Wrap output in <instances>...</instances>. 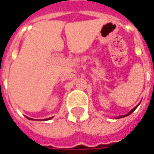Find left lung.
Wrapping results in <instances>:
<instances>
[{"mask_svg": "<svg viewBox=\"0 0 154 154\" xmlns=\"http://www.w3.org/2000/svg\"><path fill=\"white\" fill-rule=\"evenodd\" d=\"M138 106H139V105H138ZM138 106H136V107H134V109H132V110H130V111H129V113L127 114V115H125V116H119V117H118V118H122V117H125V116H129V115H130V114L132 113L133 111H134V110H135L136 108H137V107H138Z\"/></svg>", "mask_w": 154, "mask_h": 154, "instance_id": "1", "label": "left lung"}]
</instances>
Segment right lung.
I'll list each match as a JSON object with an SVG mask.
<instances>
[{
	"label": "right lung",
	"instance_id": "obj_1",
	"mask_svg": "<svg viewBox=\"0 0 154 154\" xmlns=\"http://www.w3.org/2000/svg\"><path fill=\"white\" fill-rule=\"evenodd\" d=\"M27 118H28V117H27ZM28 119H30V118H28ZM52 119V117H50V118H48V119ZM46 119H44V120H46Z\"/></svg>",
	"mask_w": 154,
	"mask_h": 154
}]
</instances>
